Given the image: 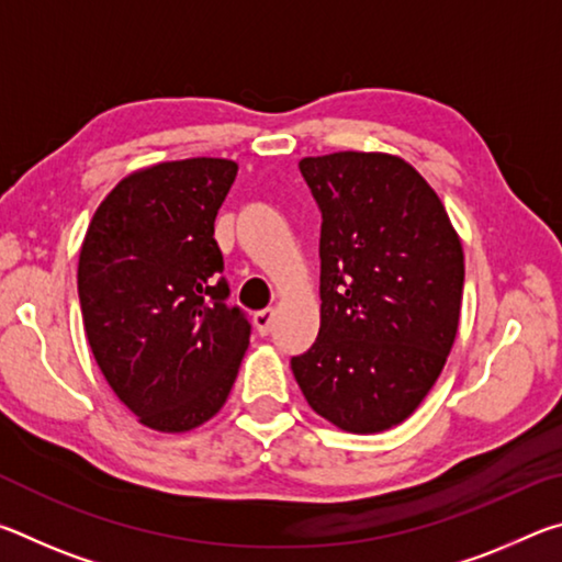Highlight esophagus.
<instances>
[{
	"label": "esophagus",
	"mask_w": 562,
	"mask_h": 562,
	"mask_svg": "<svg viewBox=\"0 0 562 562\" xmlns=\"http://www.w3.org/2000/svg\"><path fill=\"white\" fill-rule=\"evenodd\" d=\"M252 322H255V327H258L260 335H268V331H270L272 325H274V310H260V312H255Z\"/></svg>",
	"instance_id": "obj_1"
}]
</instances>
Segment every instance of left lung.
Listing matches in <instances>:
<instances>
[{
	"mask_svg": "<svg viewBox=\"0 0 562 562\" xmlns=\"http://www.w3.org/2000/svg\"><path fill=\"white\" fill-rule=\"evenodd\" d=\"M300 170L322 211V304L319 335L292 357V374L331 426L386 431L431 392L459 335L461 237L402 156L337 150Z\"/></svg>",
	"mask_w": 562,
	"mask_h": 562,
	"instance_id": "left-lung-1",
	"label": "left lung"
}]
</instances>
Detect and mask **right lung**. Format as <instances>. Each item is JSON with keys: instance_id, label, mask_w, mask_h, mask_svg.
Segmentation results:
<instances>
[{"instance_id": "right-lung-1", "label": "right lung", "mask_w": 562, "mask_h": 562, "mask_svg": "<svg viewBox=\"0 0 562 562\" xmlns=\"http://www.w3.org/2000/svg\"><path fill=\"white\" fill-rule=\"evenodd\" d=\"M237 176L227 158L146 166L119 180L79 250L93 359L138 424L186 434L227 402L250 325L225 302L215 215Z\"/></svg>"}]
</instances>
